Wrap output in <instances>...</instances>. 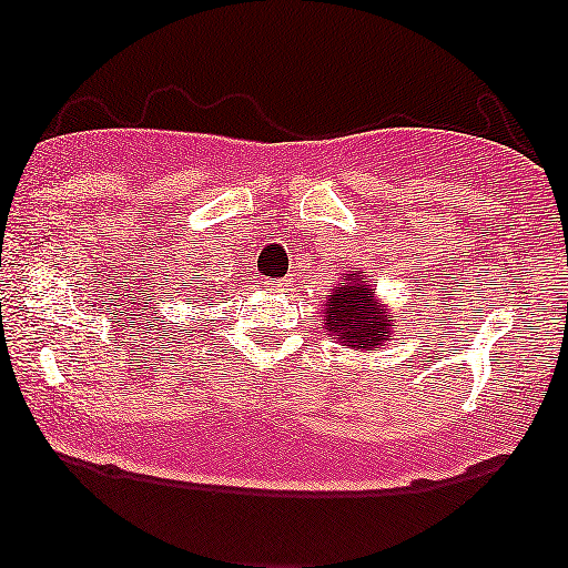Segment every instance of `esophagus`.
I'll return each mask as SVG.
<instances>
[{"instance_id": "1", "label": "esophagus", "mask_w": 568, "mask_h": 568, "mask_svg": "<svg viewBox=\"0 0 568 568\" xmlns=\"http://www.w3.org/2000/svg\"><path fill=\"white\" fill-rule=\"evenodd\" d=\"M290 286H292V282H290V278H284V282H282V284H278V290H282V292H290Z\"/></svg>"}]
</instances>
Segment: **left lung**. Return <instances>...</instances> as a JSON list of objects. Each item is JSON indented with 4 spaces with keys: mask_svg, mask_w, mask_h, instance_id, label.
Instances as JSON below:
<instances>
[{
    "mask_svg": "<svg viewBox=\"0 0 568 568\" xmlns=\"http://www.w3.org/2000/svg\"><path fill=\"white\" fill-rule=\"evenodd\" d=\"M323 321V333L356 352H377L390 336V317L375 302V290L356 274H346V282L328 294Z\"/></svg>",
    "mask_w": 568,
    "mask_h": 568,
    "instance_id": "8db88e82",
    "label": "left lung"
}]
</instances>
